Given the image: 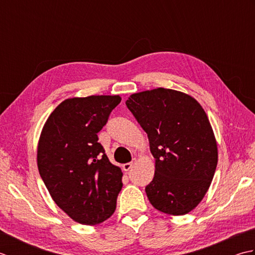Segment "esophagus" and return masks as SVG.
Instances as JSON below:
<instances>
[{
    "instance_id": "34e87169",
    "label": "esophagus",
    "mask_w": 255,
    "mask_h": 255,
    "mask_svg": "<svg viewBox=\"0 0 255 255\" xmlns=\"http://www.w3.org/2000/svg\"><path fill=\"white\" fill-rule=\"evenodd\" d=\"M134 163H136V159H133V161L129 162V163H125V164H123V169H124V171H129V170H130L131 167L134 165Z\"/></svg>"
}]
</instances>
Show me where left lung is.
<instances>
[{
	"label": "left lung",
	"instance_id": "obj_1",
	"mask_svg": "<svg viewBox=\"0 0 255 255\" xmlns=\"http://www.w3.org/2000/svg\"><path fill=\"white\" fill-rule=\"evenodd\" d=\"M128 110L147 132L155 159L145 186L151 205L182 216L207 193L218 162L217 143L203 107L192 96L159 88L130 95Z\"/></svg>",
	"mask_w": 255,
	"mask_h": 255
}]
</instances>
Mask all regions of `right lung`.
Instances as JSON below:
<instances>
[{
  "instance_id": "1",
  "label": "right lung",
  "mask_w": 255,
  "mask_h": 255,
  "mask_svg": "<svg viewBox=\"0 0 255 255\" xmlns=\"http://www.w3.org/2000/svg\"><path fill=\"white\" fill-rule=\"evenodd\" d=\"M121 101L118 95L66 100L42 128L39 174L55 203L79 224H101L116 209L123 172L108 160L97 133Z\"/></svg>"
}]
</instances>
